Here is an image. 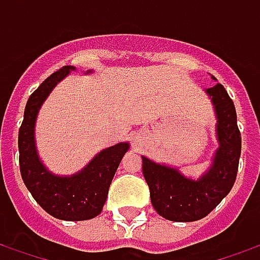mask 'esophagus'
I'll return each instance as SVG.
<instances>
[{
  "label": "esophagus",
  "mask_w": 260,
  "mask_h": 260,
  "mask_svg": "<svg viewBox=\"0 0 260 260\" xmlns=\"http://www.w3.org/2000/svg\"><path fill=\"white\" fill-rule=\"evenodd\" d=\"M135 142H138V136H136V138H135Z\"/></svg>",
  "instance_id": "1"
}]
</instances>
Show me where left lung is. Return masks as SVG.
Returning <instances> with one entry per match:
<instances>
[{"label": "left lung", "instance_id": "8db88e82", "mask_svg": "<svg viewBox=\"0 0 260 260\" xmlns=\"http://www.w3.org/2000/svg\"><path fill=\"white\" fill-rule=\"evenodd\" d=\"M206 93L217 114L220 142L212 169L199 181L185 178L175 169L142 157V171L150 191L154 210L171 221H195L206 217L234 185L241 156V132L237 125L234 103L223 85Z\"/></svg>", "mask_w": 260, "mask_h": 260}]
</instances>
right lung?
Instances as JSON below:
<instances>
[{"mask_svg": "<svg viewBox=\"0 0 260 260\" xmlns=\"http://www.w3.org/2000/svg\"><path fill=\"white\" fill-rule=\"evenodd\" d=\"M72 67H62L50 75L26 103L19 128V169L22 180L35 201L53 217L59 220H89L103 210L108 188L118 169L128 143H118L99 153L85 170L72 177H55L40 163L35 146V121L39 108L54 86L68 75Z\"/></svg>", "mask_w": 260, "mask_h": 260, "instance_id": "right-lung-1", "label": "right lung"}]
</instances>
